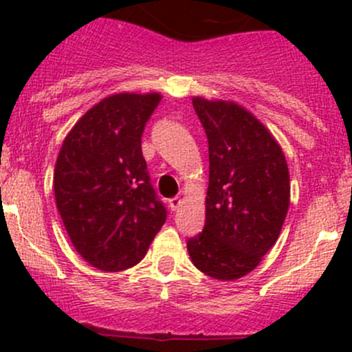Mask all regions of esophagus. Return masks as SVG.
<instances>
[{"label": "esophagus", "mask_w": 352, "mask_h": 352, "mask_svg": "<svg viewBox=\"0 0 352 352\" xmlns=\"http://www.w3.org/2000/svg\"><path fill=\"white\" fill-rule=\"evenodd\" d=\"M182 202H184L182 197H172L168 201V204H170V208H172L173 211H175V209H179L180 206H182Z\"/></svg>", "instance_id": "34e87169"}]
</instances>
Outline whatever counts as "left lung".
I'll list each match as a JSON object with an SVG mask.
<instances>
[{"instance_id": "8db88e82", "label": "left lung", "mask_w": 352, "mask_h": 352, "mask_svg": "<svg viewBox=\"0 0 352 352\" xmlns=\"http://www.w3.org/2000/svg\"><path fill=\"white\" fill-rule=\"evenodd\" d=\"M209 144L206 225L187 242L190 261L218 281L254 271L278 242L289 208L283 148L252 112L232 100L194 97Z\"/></svg>"}]
</instances>
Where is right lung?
Segmentation results:
<instances>
[{
  "label": "right lung",
  "mask_w": 352,
  "mask_h": 352,
  "mask_svg": "<svg viewBox=\"0 0 352 352\" xmlns=\"http://www.w3.org/2000/svg\"><path fill=\"white\" fill-rule=\"evenodd\" d=\"M162 94H113L83 113L63 141L54 196L71 243L90 265L117 272L146 255L166 219L141 151Z\"/></svg>",
  "instance_id": "add662e5"
}]
</instances>
